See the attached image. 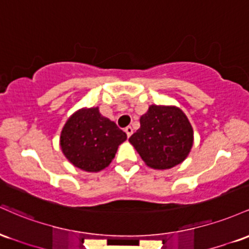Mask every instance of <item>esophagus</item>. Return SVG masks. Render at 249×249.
I'll list each match as a JSON object with an SVG mask.
<instances>
[{"mask_svg": "<svg viewBox=\"0 0 249 249\" xmlns=\"http://www.w3.org/2000/svg\"><path fill=\"white\" fill-rule=\"evenodd\" d=\"M124 132H125V134H127L128 138H129V136L133 134V128L130 127V125H128V127L124 128Z\"/></svg>", "mask_w": 249, "mask_h": 249, "instance_id": "34e87169", "label": "esophagus"}]
</instances>
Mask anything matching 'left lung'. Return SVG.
Returning <instances> with one entry per match:
<instances>
[{
  "label": "left lung",
  "instance_id": "obj_1",
  "mask_svg": "<svg viewBox=\"0 0 249 249\" xmlns=\"http://www.w3.org/2000/svg\"><path fill=\"white\" fill-rule=\"evenodd\" d=\"M129 141L147 166L168 169L188 156L193 146V128L178 108L150 106L140 117V128Z\"/></svg>",
  "mask_w": 249,
  "mask_h": 249
}]
</instances>
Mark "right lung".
I'll return each instance as SVG.
<instances>
[{"instance_id": "add662e5", "label": "right lung", "mask_w": 249, "mask_h": 249, "mask_svg": "<svg viewBox=\"0 0 249 249\" xmlns=\"http://www.w3.org/2000/svg\"><path fill=\"white\" fill-rule=\"evenodd\" d=\"M125 139L127 134L102 116L99 108H83L64 124L60 144L64 156L75 167L100 172L110 163Z\"/></svg>"}]
</instances>
